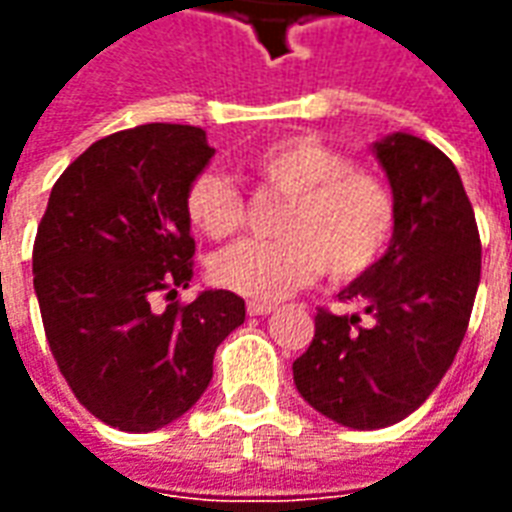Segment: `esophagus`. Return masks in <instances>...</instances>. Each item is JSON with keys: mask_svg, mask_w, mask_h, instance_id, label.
Returning <instances> with one entry per match:
<instances>
[{"mask_svg": "<svg viewBox=\"0 0 512 512\" xmlns=\"http://www.w3.org/2000/svg\"><path fill=\"white\" fill-rule=\"evenodd\" d=\"M246 312H249V315H271V312H274V304H268V301H249V304H246Z\"/></svg>", "mask_w": 512, "mask_h": 512, "instance_id": "obj_1", "label": "esophagus"}]
</instances>
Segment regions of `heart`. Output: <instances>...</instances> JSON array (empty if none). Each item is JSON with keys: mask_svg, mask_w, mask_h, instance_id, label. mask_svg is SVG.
I'll list each match as a JSON object with an SVG mask.
<instances>
[{"mask_svg": "<svg viewBox=\"0 0 512 512\" xmlns=\"http://www.w3.org/2000/svg\"><path fill=\"white\" fill-rule=\"evenodd\" d=\"M260 186L288 197L279 241H241L213 257L216 285L252 301H279L310 285L326 268L354 279L378 263L395 230V200L373 172L356 169L340 150L312 136H288L246 161ZM186 216L208 238H230L246 222V202L233 183L202 172L186 189Z\"/></svg>", "mask_w": 512, "mask_h": 512, "instance_id": "1", "label": "heart"}]
</instances>
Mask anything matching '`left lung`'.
<instances>
[{"instance_id":"obj_1","label":"left lung","mask_w":512,"mask_h":512,"mask_svg":"<svg viewBox=\"0 0 512 512\" xmlns=\"http://www.w3.org/2000/svg\"><path fill=\"white\" fill-rule=\"evenodd\" d=\"M395 230L376 266L340 290L370 318L318 310L310 348L293 362L301 397L354 430L395 425L439 386L463 343L480 285V233L461 175L419 136L373 145Z\"/></svg>"}]
</instances>
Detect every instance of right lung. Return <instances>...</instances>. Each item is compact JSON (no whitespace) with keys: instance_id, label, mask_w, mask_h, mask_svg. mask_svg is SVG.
<instances>
[{"instance_id":"1","label":"right lung","mask_w":512,"mask_h":512,"mask_svg":"<svg viewBox=\"0 0 512 512\" xmlns=\"http://www.w3.org/2000/svg\"><path fill=\"white\" fill-rule=\"evenodd\" d=\"M211 156L197 126L104 136L62 172L38 224L32 271L51 354L79 403L112 428L147 433L183 417L246 318L230 290L175 301L194 274L183 200Z\"/></svg>"}]
</instances>
